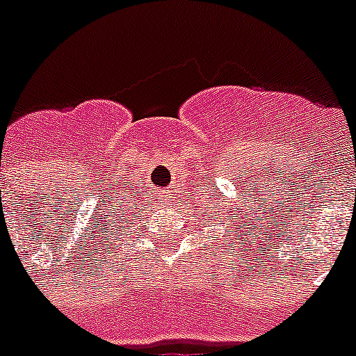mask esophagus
Segmentation results:
<instances>
[{
  "instance_id": "esophagus-1",
  "label": "esophagus",
  "mask_w": 356,
  "mask_h": 356,
  "mask_svg": "<svg viewBox=\"0 0 356 356\" xmlns=\"http://www.w3.org/2000/svg\"><path fill=\"white\" fill-rule=\"evenodd\" d=\"M159 198H161L163 202H174L177 197H175L174 189H161V191H159Z\"/></svg>"
}]
</instances>
